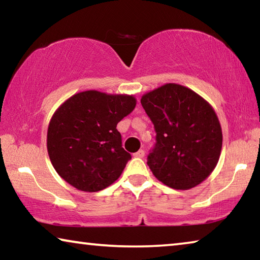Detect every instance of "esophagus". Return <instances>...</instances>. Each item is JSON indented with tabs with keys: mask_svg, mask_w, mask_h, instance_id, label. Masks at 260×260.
<instances>
[{
	"mask_svg": "<svg viewBox=\"0 0 260 260\" xmlns=\"http://www.w3.org/2000/svg\"><path fill=\"white\" fill-rule=\"evenodd\" d=\"M134 157H138V158H143V157H144V151L142 150V149H141V150L136 151V152L134 153Z\"/></svg>",
	"mask_w": 260,
	"mask_h": 260,
	"instance_id": "esophagus-1",
	"label": "esophagus"
}]
</instances>
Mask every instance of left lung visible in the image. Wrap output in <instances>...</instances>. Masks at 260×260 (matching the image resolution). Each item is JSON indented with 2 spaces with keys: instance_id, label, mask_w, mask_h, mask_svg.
<instances>
[{
  "instance_id": "obj_1",
  "label": "left lung",
  "mask_w": 260,
  "mask_h": 260,
  "mask_svg": "<svg viewBox=\"0 0 260 260\" xmlns=\"http://www.w3.org/2000/svg\"><path fill=\"white\" fill-rule=\"evenodd\" d=\"M141 104L156 131L148 156L152 174L180 190L196 187L212 173L222 147V132L211 104L178 83L144 94Z\"/></svg>"
}]
</instances>
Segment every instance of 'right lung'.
<instances>
[{"instance_id":"obj_1","label":"right lung","mask_w":260,"mask_h":260,"mask_svg":"<svg viewBox=\"0 0 260 260\" xmlns=\"http://www.w3.org/2000/svg\"><path fill=\"white\" fill-rule=\"evenodd\" d=\"M127 94L86 90L68 99L52 114L47 149L56 172L78 190H103L120 177L131 153L121 146L117 124L133 111Z\"/></svg>"}]
</instances>
